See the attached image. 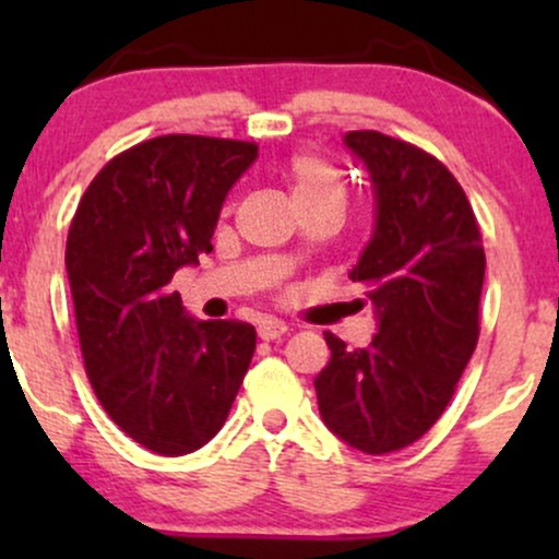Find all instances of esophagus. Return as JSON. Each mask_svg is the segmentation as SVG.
I'll return each mask as SVG.
<instances>
[{"mask_svg":"<svg viewBox=\"0 0 559 559\" xmlns=\"http://www.w3.org/2000/svg\"><path fill=\"white\" fill-rule=\"evenodd\" d=\"M286 331H288V325L281 323V320H275V318H265L258 325V333H260L262 342H275V338L284 336Z\"/></svg>","mask_w":559,"mask_h":559,"instance_id":"obj_1","label":"esophagus"}]
</instances>
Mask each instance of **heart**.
<instances>
[{
	"label": "heart",
	"mask_w": 559,
	"mask_h": 559,
	"mask_svg": "<svg viewBox=\"0 0 559 559\" xmlns=\"http://www.w3.org/2000/svg\"><path fill=\"white\" fill-rule=\"evenodd\" d=\"M284 176L299 210L333 207L344 213L349 186H346L342 170L325 157L316 155V152H299L286 163Z\"/></svg>",
	"instance_id": "b5f03b06"
}]
</instances>
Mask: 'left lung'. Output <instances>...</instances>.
Masks as SVG:
<instances>
[{"label":"left lung","mask_w":559,"mask_h":559,"mask_svg":"<svg viewBox=\"0 0 559 559\" xmlns=\"http://www.w3.org/2000/svg\"><path fill=\"white\" fill-rule=\"evenodd\" d=\"M376 191V230L349 273L378 333L349 349L325 331L331 362L316 378L325 426L365 454L420 439L452 400L478 344L486 254L463 186L420 146L349 131Z\"/></svg>","instance_id":"8db88e82"}]
</instances>
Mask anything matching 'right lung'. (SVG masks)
Returning a JSON list of instances; mask_svg holds the SVG:
<instances>
[{
	"label": "right lung",
	"mask_w": 559,
	"mask_h": 559,
	"mask_svg": "<svg viewBox=\"0 0 559 559\" xmlns=\"http://www.w3.org/2000/svg\"><path fill=\"white\" fill-rule=\"evenodd\" d=\"M254 141L168 133L94 176L68 230L66 267L86 376L120 431L157 454H189L228 418L258 333L183 312L173 273L213 252L230 186Z\"/></svg>",
	"instance_id": "1"
}]
</instances>
